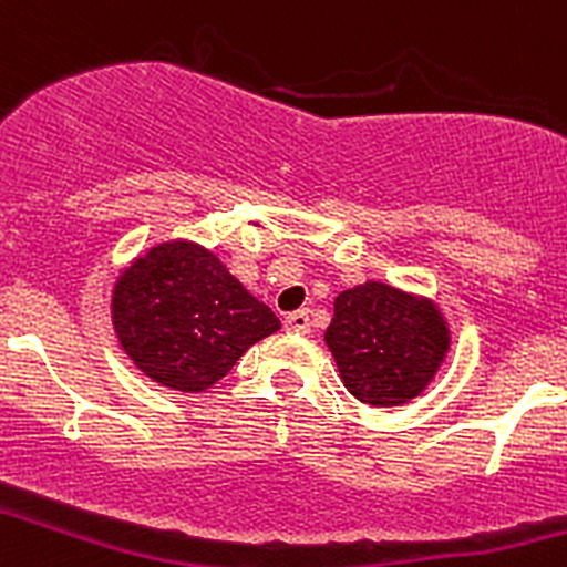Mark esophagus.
<instances>
[{
  "label": "esophagus",
  "mask_w": 567,
  "mask_h": 567,
  "mask_svg": "<svg viewBox=\"0 0 567 567\" xmlns=\"http://www.w3.org/2000/svg\"><path fill=\"white\" fill-rule=\"evenodd\" d=\"M285 329L293 334H310V312L296 310L285 318Z\"/></svg>",
  "instance_id": "1"
}]
</instances>
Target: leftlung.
Wrapping results in <instances>:
<instances>
[{
	"instance_id": "8db88e82",
	"label": "left lung",
	"mask_w": 567,
	"mask_h": 567,
	"mask_svg": "<svg viewBox=\"0 0 567 567\" xmlns=\"http://www.w3.org/2000/svg\"><path fill=\"white\" fill-rule=\"evenodd\" d=\"M323 340L354 399L401 406L417 399L441 371L452 329L426 296L368 279L338 293Z\"/></svg>"
}]
</instances>
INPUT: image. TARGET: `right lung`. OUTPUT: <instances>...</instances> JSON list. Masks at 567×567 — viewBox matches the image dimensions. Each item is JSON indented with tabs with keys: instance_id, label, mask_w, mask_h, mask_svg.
Masks as SVG:
<instances>
[{
	"instance_id": "add662e5",
	"label": "right lung",
	"mask_w": 567,
	"mask_h": 567,
	"mask_svg": "<svg viewBox=\"0 0 567 567\" xmlns=\"http://www.w3.org/2000/svg\"><path fill=\"white\" fill-rule=\"evenodd\" d=\"M110 318L137 371L179 393L213 388L282 327L218 255L185 238L155 244L115 277Z\"/></svg>"
}]
</instances>
